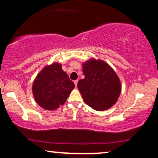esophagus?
Instances as JSON below:
<instances>
[{
  "label": "esophagus",
  "instance_id": "1",
  "mask_svg": "<svg viewBox=\"0 0 158 158\" xmlns=\"http://www.w3.org/2000/svg\"><path fill=\"white\" fill-rule=\"evenodd\" d=\"M77 83H78V79H77V80L74 81V84H75L76 86H77Z\"/></svg>",
  "mask_w": 158,
  "mask_h": 158
}]
</instances>
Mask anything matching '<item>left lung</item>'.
<instances>
[{"label": "left lung", "instance_id": "1", "mask_svg": "<svg viewBox=\"0 0 158 158\" xmlns=\"http://www.w3.org/2000/svg\"><path fill=\"white\" fill-rule=\"evenodd\" d=\"M85 78L78 81V88L86 104L96 110L114 106L121 92L118 77L107 63L90 59L83 64Z\"/></svg>", "mask_w": 158, "mask_h": 158}]
</instances>
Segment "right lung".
<instances>
[{
  "instance_id": "add662e5",
  "label": "right lung",
  "mask_w": 158,
  "mask_h": 158,
  "mask_svg": "<svg viewBox=\"0 0 158 158\" xmlns=\"http://www.w3.org/2000/svg\"><path fill=\"white\" fill-rule=\"evenodd\" d=\"M75 85L59 63L45 67L35 78L32 93L36 102L46 110H54L66 102Z\"/></svg>"
}]
</instances>
